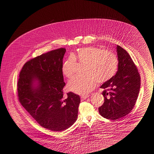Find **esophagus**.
<instances>
[{
	"label": "esophagus",
	"mask_w": 154,
	"mask_h": 154,
	"mask_svg": "<svg viewBox=\"0 0 154 154\" xmlns=\"http://www.w3.org/2000/svg\"><path fill=\"white\" fill-rule=\"evenodd\" d=\"M88 97V95H82V96H80V98H81V100H85V99H87Z\"/></svg>",
	"instance_id": "obj_1"
}]
</instances>
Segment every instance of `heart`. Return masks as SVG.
Here are the masks:
<instances>
[{
    "label": "heart",
    "instance_id": "1",
    "mask_svg": "<svg viewBox=\"0 0 154 154\" xmlns=\"http://www.w3.org/2000/svg\"><path fill=\"white\" fill-rule=\"evenodd\" d=\"M85 64L84 75L74 76L68 83V88L74 93L85 95L93 90L97 82L102 84L113 77L118 70V59L111 51L94 46L77 49L64 62L63 74L70 78L75 72L77 62Z\"/></svg>",
    "mask_w": 154,
    "mask_h": 154
}]
</instances>
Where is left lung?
I'll use <instances>...</instances> for the list:
<instances>
[{
  "mask_svg": "<svg viewBox=\"0 0 154 154\" xmlns=\"http://www.w3.org/2000/svg\"><path fill=\"white\" fill-rule=\"evenodd\" d=\"M118 70L115 76L102 85L104 103L98 108L105 118L116 120L128 115L134 107L140 86L137 68L127 51L117 45Z\"/></svg>",
  "mask_w": 154,
  "mask_h": 154,
  "instance_id": "left-lung-1",
  "label": "left lung"
}]
</instances>
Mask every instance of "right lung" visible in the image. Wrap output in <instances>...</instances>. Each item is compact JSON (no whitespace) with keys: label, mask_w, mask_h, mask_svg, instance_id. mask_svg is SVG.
Here are the masks:
<instances>
[{"label":"right lung","mask_w":154,"mask_h":154,"mask_svg":"<svg viewBox=\"0 0 154 154\" xmlns=\"http://www.w3.org/2000/svg\"><path fill=\"white\" fill-rule=\"evenodd\" d=\"M65 48H59L31 59L23 65L17 83L18 98L42 127L53 131L68 129L76 121L79 95L69 92L62 72ZM38 80L36 88L33 82Z\"/></svg>","instance_id":"right-lung-1"}]
</instances>
